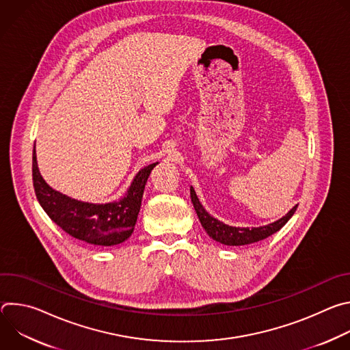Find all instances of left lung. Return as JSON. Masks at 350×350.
I'll return each mask as SVG.
<instances>
[{"instance_id":"obj_1","label":"left lung","mask_w":350,"mask_h":350,"mask_svg":"<svg viewBox=\"0 0 350 350\" xmlns=\"http://www.w3.org/2000/svg\"><path fill=\"white\" fill-rule=\"evenodd\" d=\"M189 192H191V201H192V205L198 215V219H199V221H201L205 231L215 241L228 245V246L247 245V243H254V242L266 239L267 237L277 232L281 227H284L285 223L292 217V215L295 213V211L297 208V205L293 206L284 217H281L280 220H277L269 226H263V227H258V228L231 227V226H227V224L216 220L204 209V206L201 205V202H199V199L192 187L189 188Z\"/></svg>"}]
</instances>
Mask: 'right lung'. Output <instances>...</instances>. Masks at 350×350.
I'll list each match as a JSON object with an SVG mask.
<instances>
[{"label": "right lung", "mask_w": 350, "mask_h": 350, "mask_svg": "<svg viewBox=\"0 0 350 350\" xmlns=\"http://www.w3.org/2000/svg\"><path fill=\"white\" fill-rule=\"evenodd\" d=\"M158 165L141 169L126 196L112 204H88L72 199L49 187L41 177L33 148V185L44 212L70 237L95 246H112L126 241L135 226L149 173Z\"/></svg>", "instance_id": "1"}]
</instances>
